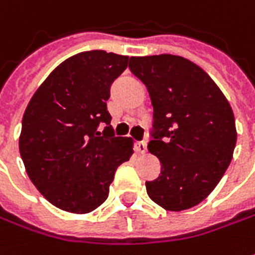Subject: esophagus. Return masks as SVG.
<instances>
[{"mask_svg": "<svg viewBox=\"0 0 255 255\" xmlns=\"http://www.w3.org/2000/svg\"><path fill=\"white\" fill-rule=\"evenodd\" d=\"M134 149L138 154H144L146 151V142L145 141H136V142H134Z\"/></svg>", "mask_w": 255, "mask_h": 255, "instance_id": "obj_1", "label": "esophagus"}]
</instances>
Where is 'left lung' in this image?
<instances>
[{
  "mask_svg": "<svg viewBox=\"0 0 255 255\" xmlns=\"http://www.w3.org/2000/svg\"><path fill=\"white\" fill-rule=\"evenodd\" d=\"M129 70L146 86L154 107L151 154L161 175L145 182L156 205L180 212L213 192L237 141L232 107L206 72L175 55L134 56Z\"/></svg>",
  "mask_w": 255,
  "mask_h": 255,
  "instance_id": "obj_1",
  "label": "left lung"
}]
</instances>
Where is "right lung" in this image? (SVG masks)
I'll return each instance as SVG.
<instances>
[{
  "mask_svg": "<svg viewBox=\"0 0 255 255\" xmlns=\"http://www.w3.org/2000/svg\"><path fill=\"white\" fill-rule=\"evenodd\" d=\"M128 56L89 50L69 57L46 77L23 113L19 152L43 198L84 215L104 203L132 139L116 136L107 110L110 87ZM101 122L108 124L103 133Z\"/></svg>",
  "mask_w": 255,
  "mask_h": 255,
  "instance_id": "right-lung-1",
  "label": "right lung"
}]
</instances>
